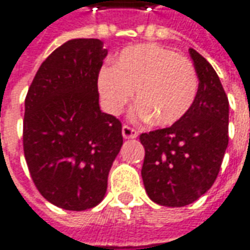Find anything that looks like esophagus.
<instances>
[{"mask_svg": "<svg viewBox=\"0 0 250 250\" xmlns=\"http://www.w3.org/2000/svg\"><path fill=\"white\" fill-rule=\"evenodd\" d=\"M137 130L133 128H130L128 125H124L122 126V136H124V139H136L137 137Z\"/></svg>", "mask_w": 250, "mask_h": 250, "instance_id": "obj_1", "label": "esophagus"}]
</instances>
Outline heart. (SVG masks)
<instances>
[{
	"instance_id": "1",
	"label": "heart",
	"mask_w": 250,
	"mask_h": 250,
	"mask_svg": "<svg viewBox=\"0 0 250 250\" xmlns=\"http://www.w3.org/2000/svg\"><path fill=\"white\" fill-rule=\"evenodd\" d=\"M199 80L192 62L155 43L124 49L114 66L98 73V91L110 114H120L136 91V117L159 126L182 120L196 99Z\"/></svg>"
}]
</instances>
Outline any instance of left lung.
Returning <instances> with one entry per match:
<instances>
[{"label":"left lung","instance_id":"8db88e82","mask_svg":"<svg viewBox=\"0 0 250 250\" xmlns=\"http://www.w3.org/2000/svg\"><path fill=\"white\" fill-rule=\"evenodd\" d=\"M199 88L188 114L170 128L140 135L142 177L149 199L184 207L214 185L229 144V99L211 63L189 49Z\"/></svg>","mask_w":250,"mask_h":250}]
</instances>
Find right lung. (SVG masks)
I'll return each mask as SVG.
<instances>
[{
    "label": "right lung",
    "instance_id": "obj_1",
    "mask_svg": "<svg viewBox=\"0 0 250 250\" xmlns=\"http://www.w3.org/2000/svg\"><path fill=\"white\" fill-rule=\"evenodd\" d=\"M107 50L72 39L50 54L25 98L24 156L43 197L68 211L98 206L122 147V125L99 107L98 73Z\"/></svg>",
    "mask_w": 250,
    "mask_h": 250
}]
</instances>
